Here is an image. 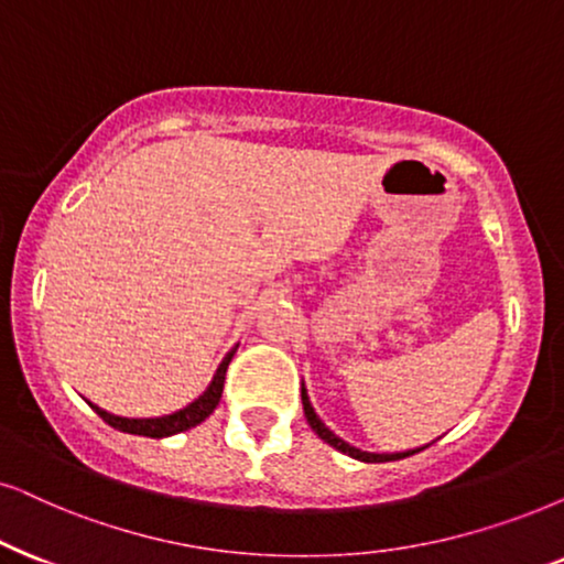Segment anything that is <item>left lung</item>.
I'll return each instance as SVG.
<instances>
[{"label":"left lung","mask_w":564,"mask_h":564,"mask_svg":"<svg viewBox=\"0 0 564 564\" xmlns=\"http://www.w3.org/2000/svg\"><path fill=\"white\" fill-rule=\"evenodd\" d=\"M302 405H304V416H306V424L312 426V432H315L319 440H325L327 445L335 447V451H338V453H344V455H351V458L361 460V463H384V460H401V458H409V455L419 453V451H424V447H426V445H424V447H413V451H403V453H367V451H359V447L348 445L346 440H340L338 434H333L330 430H327V426L323 424V419H319L317 413H315V409H312V403H310V395H306V388H304V382H302Z\"/></svg>","instance_id":"8db88e82"}]
</instances>
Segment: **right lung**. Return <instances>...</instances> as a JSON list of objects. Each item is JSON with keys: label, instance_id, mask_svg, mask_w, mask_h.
Masks as SVG:
<instances>
[{"label": "right lung", "instance_id": "right-lung-1", "mask_svg": "<svg viewBox=\"0 0 564 564\" xmlns=\"http://www.w3.org/2000/svg\"><path fill=\"white\" fill-rule=\"evenodd\" d=\"M234 354H237V346L231 348L229 354L224 356V361H220L216 375H213V380L208 388H205V393L195 398L189 405H184V409L174 411V413H166V416H155V419H127V416H113V413L98 409V405L90 403V409L98 413V416L104 419L106 424L113 426V430L119 432H127V434H140V437H171V434H180V432H187L192 426H197L199 422H205V419L210 416L213 411H216V405L220 401V393H224V380H226V369H229V361L234 359Z\"/></svg>", "mask_w": 564, "mask_h": 564}]
</instances>
